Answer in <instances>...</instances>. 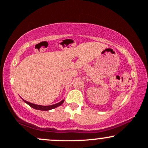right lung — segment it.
Returning <instances> with one entry per match:
<instances>
[{"label":"right lung","instance_id":"1","mask_svg":"<svg viewBox=\"0 0 148 148\" xmlns=\"http://www.w3.org/2000/svg\"><path fill=\"white\" fill-rule=\"evenodd\" d=\"M21 99L23 100L24 102H25L26 104L29 105V106H31L32 108H33L34 109H36V110H44H44H52V109L55 108H56V107L60 106V105H61L64 101V100L63 99V100H62V101H60V102L56 103V104L50 105V106H42V105H38V104H32V103H31V102H27V101L23 100V98H21Z\"/></svg>","mask_w":148,"mask_h":148}]
</instances>
